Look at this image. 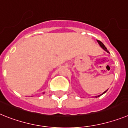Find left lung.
I'll return each mask as SVG.
<instances>
[{
	"instance_id": "1",
	"label": "left lung",
	"mask_w": 128,
	"mask_h": 128,
	"mask_svg": "<svg viewBox=\"0 0 128 128\" xmlns=\"http://www.w3.org/2000/svg\"><path fill=\"white\" fill-rule=\"evenodd\" d=\"M97 41H98V44H100V46H101V47L102 48H103L104 50L105 51H106L107 52H108V53H110V52H109V51L108 50V49H107V48L106 47V46H105V45H104V44L103 43H102V42H101V41H98V40H97ZM107 90H106V91H104V92L102 94H100V95H98V96H96L95 97H96V98H97V97H99V96H102V94H104V93H106V92H107Z\"/></svg>"
}]
</instances>
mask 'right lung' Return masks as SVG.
<instances>
[{"mask_svg":"<svg viewBox=\"0 0 128 128\" xmlns=\"http://www.w3.org/2000/svg\"><path fill=\"white\" fill-rule=\"evenodd\" d=\"M43 94H44V92H43Z\"/></svg>","mask_w":128,"mask_h":128,"instance_id":"obj_1","label":"right lung"}]
</instances>
